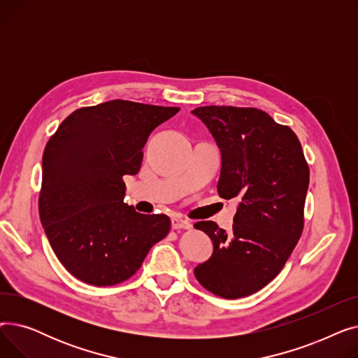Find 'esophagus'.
I'll list each match as a JSON object with an SVG mask.
<instances>
[{"instance_id": "34e87169", "label": "esophagus", "mask_w": 358, "mask_h": 358, "mask_svg": "<svg viewBox=\"0 0 358 358\" xmlns=\"http://www.w3.org/2000/svg\"><path fill=\"white\" fill-rule=\"evenodd\" d=\"M171 227H173V229H190L192 223L189 220L181 219V217H173Z\"/></svg>"}]
</instances>
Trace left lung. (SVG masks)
<instances>
[{
  "label": "left lung",
  "instance_id": "1",
  "mask_svg": "<svg viewBox=\"0 0 358 358\" xmlns=\"http://www.w3.org/2000/svg\"><path fill=\"white\" fill-rule=\"evenodd\" d=\"M192 113L220 150L219 196L239 200L232 231L212 220L194 224L213 242L194 275L216 296L245 297L281 271L302 235L309 166L294 131L266 111L206 106Z\"/></svg>",
  "mask_w": 358,
  "mask_h": 358
}]
</instances>
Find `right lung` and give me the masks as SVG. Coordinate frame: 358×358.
I'll return each mask as SVG.
<instances>
[{
	"mask_svg": "<svg viewBox=\"0 0 358 358\" xmlns=\"http://www.w3.org/2000/svg\"><path fill=\"white\" fill-rule=\"evenodd\" d=\"M178 107L111 100L69 115L46 143L39 215L62 266L92 286L130 278L171 227L123 201V176L138 174L142 149Z\"/></svg>",
	"mask_w": 358,
	"mask_h": 358,
	"instance_id": "obj_1",
	"label": "right lung"
}]
</instances>
